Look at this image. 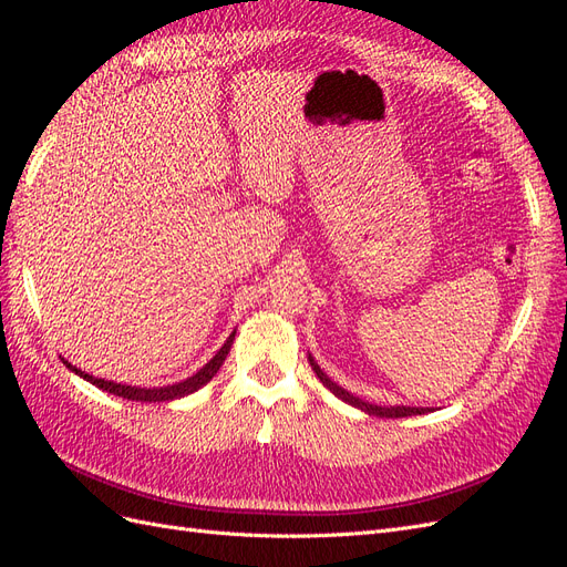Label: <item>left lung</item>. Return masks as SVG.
Segmentation results:
<instances>
[{"instance_id": "left-lung-1", "label": "left lung", "mask_w": 567, "mask_h": 567, "mask_svg": "<svg viewBox=\"0 0 567 567\" xmlns=\"http://www.w3.org/2000/svg\"><path fill=\"white\" fill-rule=\"evenodd\" d=\"M310 359V364H312V371L317 373V379L329 388L336 398H340L342 402H348V404H352V406H357V409H362L364 414H369V416H379V419H402V416H416V414H427V411H433V409H427V406H406V404H371V402H367V400H362V398H357V394H352V392H348L346 388H340L336 381H331L329 375L323 373V369L317 364V359L310 354L307 357Z\"/></svg>"}]
</instances>
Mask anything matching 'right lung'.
Masks as SVG:
<instances>
[{"label": "right lung", "mask_w": 567, "mask_h": 567, "mask_svg": "<svg viewBox=\"0 0 567 567\" xmlns=\"http://www.w3.org/2000/svg\"><path fill=\"white\" fill-rule=\"evenodd\" d=\"M236 329L229 333V338L225 340V346H221L208 362H205L196 373L188 375V379H182L177 383H169V385H130V383H117V381H106V379H96V375L82 371L78 367H73L68 362L65 357H61V362L65 364V369H71L75 375H80L82 381H87L92 385H96L99 390H104L109 394H115V398H123V400H132V402H173L179 398H186V394H192L196 390H200L205 383L213 381V375L219 371L221 362H225L229 350H231V342H234Z\"/></svg>", "instance_id": "right-lung-1"}]
</instances>
